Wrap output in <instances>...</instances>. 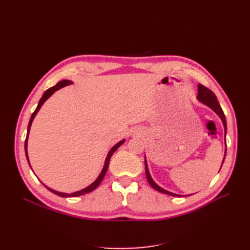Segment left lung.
<instances>
[{"label": "left lung", "mask_w": 250, "mask_h": 250, "mask_svg": "<svg viewBox=\"0 0 250 250\" xmlns=\"http://www.w3.org/2000/svg\"><path fill=\"white\" fill-rule=\"evenodd\" d=\"M197 99L202 104L207 105L208 107H209L210 109H213L217 113V115L219 116V118L222 120V123H223V126H224V132H225V135H226V120H225V116H224L223 110H222V108L220 106V104H219V102L217 100L215 94L211 92L210 89H208V87L203 86L202 84H198V96H197ZM225 154H226V142H225V153H224V157H223V161H222V165H223L224 160H225ZM222 165H221V167H222ZM145 171H146V177H147L148 183H149V185L151 187L154 188V190L161 192V193H164V194L170 195V196H174V197H181V196H183V195H178V194H175V193H172V192H169L167 190H165V188H161L160 186L156 185L154 183V180L152 179V177H151L150 173H149L146 157H145ZM185 196H188V195H185Z\"/></svg>", "instance_id": "8db88e82"}]
</instances>
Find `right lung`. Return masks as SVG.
I'll use <instances>...</instances> for the list:
<instances>
[{"mask_svg": "<svg viewBox=\"0 0 250 250\" xmlns=\"http://www.w3.org/2000/svg\"><path fill=\"white\" fill-rule=\"evenodd\" d=\"M72 81H70V80H62V81H59L57 84L55 85V86H52V87H50L49 89H47L46 92L43 93V95H42V97L41 98V100H40V102H39V105H37V107H36V109L34 110V112L32 113V116H31V118H30V121H29V124H28V129H27V137H26V141H25V152H26V157H27V161H28V163H29V157H28V151H27V146H28V137H29V132H30V128H31V124H32V122H33V120H34V118H35V116H36V113L39 112V110L41 109V107L42 106V104L46 102L49 98L54 94L56 90H58V89H60L62 87H63V86H66V85H70V84H72ZM125 142V140H122V141H120L119 143H117L115 146H113L110 150H109V152H108V154H107V156H106V160H105V163H104V167H103V169H102V171H101V173H100V175L98 176V178L94 181V183L92 184V185H89L88 187H86V188H82V190H80V191H77V192H74V193H71V194H67V193H62V192H58V191H55V190H53V188H49V187H47L46 185H43L44 187H46L49 191H51L52 193H54V194H56V195H58V196H60V197H77V196H81V195H84V194H87V193H89V192H92V191H94L95 188L99 186L100 184H101V181L103 180V178H104V176H105V174H106V172H107V169H108V166H109V161H110V157L112 156V154H113V152H115V151L122 145V144ZM29 166H30V163H29ZM30 167H31V166H30ZM32 169V168H31Z\"/></svg>", "mask_w": 250, "mask_h": 250, "instance_id": "obj_1", "label": "right lung"}]
</instances>
